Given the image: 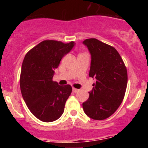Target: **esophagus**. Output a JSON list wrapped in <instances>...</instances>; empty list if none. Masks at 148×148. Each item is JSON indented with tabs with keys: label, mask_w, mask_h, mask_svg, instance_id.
Returning <instances> with one entry per match:
<instances>
[{
	"label": "esophagus",
	"mask_w": 148,
	"mask_h": 148,
	"mask_svg": "<svg viewBox=\"0 0 148 148\" xmlns=\"http://www.w3.org/2000/svg\"><path fill=\"white\" fill-rule=\"evenodd\" d=\"M73 92H74V93H76L77 92H78V89H75V88H73Z\"/></svg>",
	"instance_id": "obj_1"
}]
</instances>
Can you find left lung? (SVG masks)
Listing matches in <instances>:
<instances>
[{"label": "left lung", "mask_w": 148, "mask_h": 148, "mask_svg": "<svg viewBox=\"0 0 148 148\" xmlns=\"http://www.w3.org/2000/svg\"><path fill=\"white\" fill-rule=\"evenodd\" d=\"M91 54L89 75L95 78L90 96L82 104L84 113L94 120H104L113 114L125 97L127 72L119 53L113 47L98 39L84 40Z\"/></svg>", "instance_id": "obj_1"}]
</instances>
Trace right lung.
Wrapping results in <instances>:
<instances>
[{
	"label": "right lung",
	"mask_w": 148,
	"mask_h": 148,
	"mask_svg": "<svg viewBox=\"0 0 148 148\" xmlns=\"http://www.w3.org/2000/svg\"><path fill=\"white\" fill-rule=\"evenodd\" d=\"M54 40L39 43L26 54L21 66L20 87L22 96L31 113L44 122L59 119L72 92L70 84L60 86L53 81L54 70L61 58L74 47Z\"/></svg>",
	"instance_id": "add662e5"
}]
</instances>
